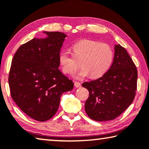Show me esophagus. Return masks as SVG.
<instances>
[{"label":"esophagus","instance_id":"34e87169","mask_svg":"<svg viewBox=\"0 0 149 149\" xmlns=\"http://www.w3.org/2000/svg\"><path fill=\"white\" fill-rule=\"evenodd\" d=\"M74 85H75V86L76 87H80L81 86V84H80L79 82H78V81H75L74 82Z\"/></svg>","mask_w":149,"mask_h":149}]
</instances>
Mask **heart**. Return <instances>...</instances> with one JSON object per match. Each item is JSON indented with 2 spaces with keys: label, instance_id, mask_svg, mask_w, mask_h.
Listing matches in <instances>:
<instances>
[{
  "label": "heart",
  "instance_id": "1",
  "mask_svg": "<svg viewBox=\"0 0 149 149\" xmlns=\"http://www.w3.org/2000/svg\"><path fill=\"white\" fill-rule=\"evenodd\" d=\"M73 56L63 51L59 56V62L63 72L72 75L82 67L77 74L78 78L89 75L91 78L102 76L109 70L113 60V51L109 45L91 40H81L72 46Z\"/></svg>",
  "mask_w": 149,
  "mask_h": 149
}]
</instances>
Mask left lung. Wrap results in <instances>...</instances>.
<instances>
[{"label": "left lung", "mask_w": 149, "mask_h": 149, "mask_svg": "<svg viewBox=\"0 0 149 149\" xmlns=\"http://www.w3.org/2000/svg\"><path fill=\"white\" fill-rule=\"evenodd\" d=\"M137 76L135 64L126 49L121 45H115L109 70L99 79L82 84L89 93L85 103L89 117L105 121L119 116L134 100Z\"/></svg>", "instance_id": "8db88e82"}]
</instances>
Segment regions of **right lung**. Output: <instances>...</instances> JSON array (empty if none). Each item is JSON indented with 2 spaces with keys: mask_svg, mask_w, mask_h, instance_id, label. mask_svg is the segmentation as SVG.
Returning <instances> with one entry per match:
<instances>
[{
  "mask_svg": "<svg viewBox=\"0 0 149 149\" xmlns=\"http://www.w3.org/2000/svg\"><path fill=\"white\" fill-rule=\"evenodd\" d=\"M44 32L46 38H34L21 45L12 60L8 75L12 99L28 116L42 122L56 114L62 94L74 88L72 80L58 69L66 35Z\"/></svg>",
  "mask_w": 149,
  "mask_h": 149,
  "instance_id": "1",
  "label": "right lung"
}]
</instances>
